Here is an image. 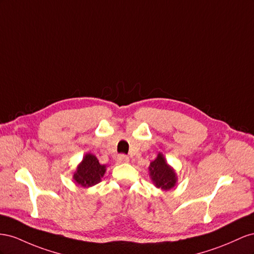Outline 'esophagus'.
<instances>
[{"mask_svg":"<svg viewBox=\"0 0 254 254\" xmlns=\"http://www.w3.org/2000/svg\"><path fill=\"white\" fill-rule=\"evenodd\" d=\"M129 161V158L127 155L126 154H119L117 156V162L118 163H127Z\"/></svg>","mask_w":254,"mask_h":254,"instance_id":"1","label":"esophagus"}]
</instances>
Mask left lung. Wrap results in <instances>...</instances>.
I'll return each instance as SVG.
<instances>
[{
  "label": "left lung",
  "instance_id": "8db88e82",
  "mask_svg": "<svg viewBox=\"0 0 254 254\" xmlns=\"http://www.w3.org/2000/svg\"><path fill=\"white\" fill-rule=\"evenodd\" d=\"M149 171L151 179L157 188L168 190L177 183L175 170L166 163L165 157L161 153L150 164Z\"/></svg>",
  "mask_w": 254,
  "mask_h": 254
}]
</instances>
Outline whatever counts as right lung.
<instances>
[{
  "mask_svg": "<svg viewBox=\"0 0 254 254\" xmlns=\"http://www.w3.org/2000/svg\"><path fill=\"white\" fill-rule=\"evenodd\" d=\"M105 173V166L101 165L98 158L92 154H86L83 162L78 165L73 179L83 187H90L98 184Z\"/></svg>",
  "mask_w": 254,
  "mask_h": 254,
  "instance_id": "right-lung-1",
  "label": "right lung"
}]
</instances>
